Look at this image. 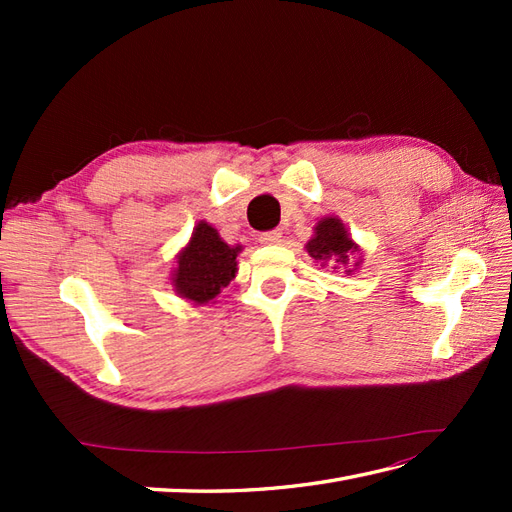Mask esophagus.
I'll return each instance as SVG.
<instances>
[{
	"instance_id": "34e87169",
	"label": "esophagus",
	"mask_w": 512,
	"mask_h": 512,
	"mask_svg": "<svg viewBox=\"0 0 512 512\" xmlns=\"http://www.w3.org/2000/svg\"><path fill=\"white\" fill-rule=\"evenodd\" d=\"M281 237H284V235H281V231H277V228H275V231H266V233L259 235V242H262V244H279Z\"/></svg>"
}]
</instances>
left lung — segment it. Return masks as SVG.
<instances>
[{
	"label": "left lung",
	"mask_w": 512,
	"mask_h": 512,
	"mask_svg": "<svg viewBox=\"0 0 512 512\" xmlns=\"http://www.w3.org/2000/svg\"><path fill=\"white\" fill-rule=\"evenodd\" d=\"M306 250L312 259L325 264H339L347 268L345 273H352V257L358 253V246L352 242L350 233L343 226L339 217H323V220L314 226V235L306 244ZM361 264V259L354 266ZM336 268V266H334Z\"/></svg>",
	"instance_id": "1"
}]
</instances>
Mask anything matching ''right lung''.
Segmentation results:
<instances>
[{
	"label": "right lung",
	"instance_id": "obj_1",
	"mask_svg": "<svg viewBox=\"0 0 512 512\" xmlns=\"http://www.w3.org/2000/svg\"><path fill=\"white\" fill-rule=\"evenodd\" d=\"M242 246H228L215 228L200 222L193 228L189 244L180 250L173 270V288L187 301L209 303L237 273V253Z\"/></svg>",
	"mask_w": 512,
	"mask_h": 512
}]
</instances>
